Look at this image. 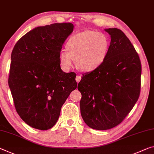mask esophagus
I'll return each instance as SVG.
<instances>
[{
  "instance_id": "esophagus-1",
  "label": "esophagus",
  "mask_w": 154,
  "mask_h": 154,
  "mask_svg": "<svg viewBox=\"0 0 154 154\" xmlns=\"http://www.w3.org/2000/svg\"><path fill=\"white\" fill-rule=\"evenodd\" d=\"M81 79H82V77H81V76H80V75H77L76 79H75V80H76V82L77 83H79L80 82V80H81Z\"/></svg>"
}]
</instances>
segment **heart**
Listing matches in <instances>:
<instances>
[{"label":"heart","mask_w":154,"mask_h":154,"mask_svg":"<svg viewBox=\"0 0 154 154\" xmlns=\"http://www.w3.org/2000/svg\"><path fill=\"white\" fill-rule=\"evenodd\" d=\"M109 46L108 38L103 33L84 31L75 34L66 43V53L59 54L60 66L63 70H69L72 60H76V66L80 71H94L106 60Z\"/></svg>","instance_id":"b5f03b06"}]
</instances>
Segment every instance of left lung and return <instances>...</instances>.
<instances>
[{"label": "left lung", "mask_w": 154, "mask_h": 154, "mask_svg": "<svg viewBox=\"0 0 154 154\" xmlns=\"http://www.w3.org/2000/svg\"><path fill=\"white\" fill-rule=\"evenodd\" d=\"M105 31L111 38L106 59L97 70L83 75L77 87L82 94V118L97 130L120 124L140 92L141 63L132 44L120 29Z\"/></svg>", "instance_id": "obj_1"}]
</instances>
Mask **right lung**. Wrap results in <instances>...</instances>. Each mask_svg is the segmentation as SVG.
<instances>
[{"label":"right lung","mask_w":154,"mask_h":154,"mask_svg":"<svg viewBox=\"0 0 154 154\" xmlns=\"http://www.w3.org/2000/svg\"><path fill=\"white\" fill-rule=\"evenodd\" d=\"M73 28L70 23L38 26L12 51L9 86L18 115L33 128L54 126L63 104L77 86L76 74L62 71L59 62L62 45Z\"/></svg>","instance_id":"add662e5"}]
</instances>
